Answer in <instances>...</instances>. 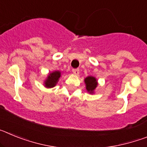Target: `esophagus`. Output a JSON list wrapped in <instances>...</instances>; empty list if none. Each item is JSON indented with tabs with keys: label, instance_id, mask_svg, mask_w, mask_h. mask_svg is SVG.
I'll return each mask as SVG.
<instances>
[{
	"label": "esophagus",
	"instance_id": "1",
	"mask_svg": "<svg viewBox=\"0 0 147 147\" xmlns=\"http://www.w3.org/2000/svg\"><path fill=\"white\" fill-rule=\"evenodd\" d=\"M72 72L74 73L75 75H78L80 74V69H78V68H76V69H73Z\"/></svg>",
	"mask_w": 147,
	"mask_h": 147
}]
</instances>
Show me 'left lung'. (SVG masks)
Masks as SVG:
<instances>
[{"label": "left lung", "mask_w": 147, "mask_h": 147, "mask_svg": "<svg viewBox=\"0 0 147 147\" xmlns=\"http://www.w3.org/2000/svg\"><path fill=\"white\" fill-rule=\"evenodd\" d=\"M87 91L90 94H93L95 93V90L98 86V81L96 78L93 76H88L84 80Z\"/></svg>", "instance_id": "obj_1"}]
</instances>
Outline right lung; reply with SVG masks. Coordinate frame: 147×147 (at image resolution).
Returning <instances> with one entry per match:
<instances>
[{"instance_id": "right-lung-1", "label": "right lung", "mask_w": 147, "mask_h": 147, "mask_svg": "<svg viewBox=\"0 0 147 147\" xmlns=\"http://www.w3.org/2000/svg\"><path fill=\"white\" fill-rule=\"evenodd\" d=\"M62 72L60 71H54L49 73L47 77L44 80L43 85L46 88H52L55 87L61 77Z\"/></svg>"}]
</instances>
